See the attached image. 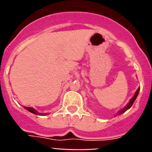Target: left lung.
<instances>
[{
  "label": "left lung",
  "instance_id": "left-lung-1",
  "mask_svg": "<svg viewBox=\"0 0 152 152\" xmlns=\"http://www.w3.org/2000/svg\"><path fill=\"white\" fill-rule=\"evenodd\" d=\"M140 89V88H138V89H137V91H136V92H135L134 95H133V97H132V99H131L129 100V103H128L127 105H126V106H125V107H124V108L121 109V110H120L118 111V113H117V115H121V113H125V111L128 110H129V109L131 108V106H132V104L134 103L135 100H136V99H137V96H138V94H139ZM117 115H116V116H117Z\"/></svg>",
  "mask_w": 152,
  "mask_h": 152
}]
</instances>
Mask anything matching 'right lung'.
<instances>
[{"label":"right lung","mask_w":152,"mask_h":152,"mask_svg":"<svg viewBox=\"0 0 152 152\" xmlns=\"http://www.w3.org/2000/svg\"><path fill=\"white\" fill-rule=\"evenodd\" d=\"M27 110H28L29 112H31V113H34V114H36V115H48L49 113H39L38 111L35 110V109H34L33 107H27V106H23Z\"/></svg>","instance_id":"obj_1"}]
</instances>
